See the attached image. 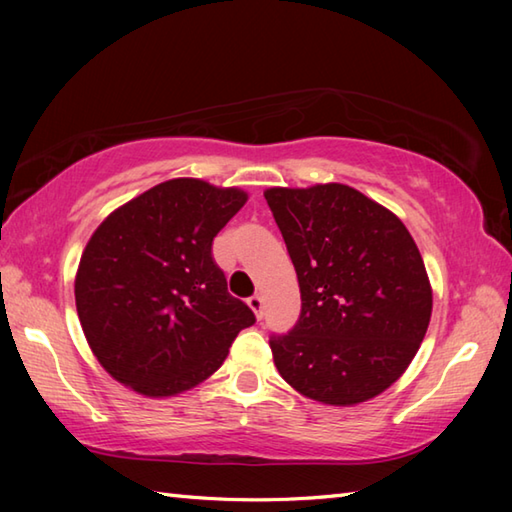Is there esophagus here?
I'll return each mask as SVG.
<instances>
[{"instance_id": "34e87169", "label": "esophagus", "mask_w": 512, "mask_h": 512, "mask_svg": "<svg viewBox=\"0 0 512 512\" xmlns=\"http://www.w3.org/2000/svg\"><path fill=\"white\" fill-rule=\"evenodd\" d=\"M248 306L253 308V312L257 314V319H262V314H264V299H262V295L248 297Z\"/></svg>"}]
</instances>
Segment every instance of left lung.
<instances>
[{
  "mask_svg": "<svg viewBox=\"0 0 512 512\" xmlns=\"http://www.w3.org/2000/svg\"><path fill=\"white\" fill-rule=\"evenodd\" d=\"M301 290L286 334H270L281 378L325 405L378 396L405 372L431 319L420 250L398 217L345 184L268 189Z\"/></svg>",
  "mask_w": 512,
  "mask_h": 512,
  "instance_id": "left-lung-1",
  "label": "left lung"
}]
</instances>
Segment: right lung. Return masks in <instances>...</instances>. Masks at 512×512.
<instances>
[{"mask_svg": "<svg viewBox=\"0 0 512 512\" xmlns=\"http://www.w3.org/2000/svg\"><path fill=\"white\" fill-rule=\"evenodd\" d=\"M246 193L178 178L156 184L96 228L76 273V312L118 383L173 396L202 383L255 314L226 288L213 237Z\"/></svg>", "mask_w": 512, "mask_h": 512, "instance_id": "right-lung-1", "label": "right lung"}]
</instances>
